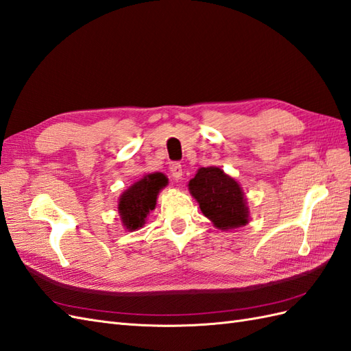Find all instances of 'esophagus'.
Masks as SVG:
<instances>
[{
  "instance_id": "esophagus-1",
  "label": "esophagus",
  "mask_w": 351,
  "mask_h": 351,
  "mask_svg": "<svg viewBox=\"0 0 351 351\" xmlns=\"http://www.w3.org/2000/svg\"><path fill=\"white\" fill-rule=\"evenodd\" d=\"M169 171H171V176H173V178L174 180H182V177H183V168H182V165L180 164H173L169 167Z\"/></svg>"
}]
</instances>
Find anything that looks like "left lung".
Wrapping results in <instances>:
<instances>
[{
  "instance_id": "8db88e82",
  "label": "left lung",
  "mask_w": 351,
  "mask_h": 351,
  "mask_svg": "<svg viewBox=\"0 0 351 351\" xmlns=\"http://www.w3.org/2000/svg\"><path fill=\"white\" fill-rule=\"evenodd\" d=\"M187 186L202 215L217 229L230 230L249 223L250 211L241 186L223 169L199 168Z\"/></svg>"
}]
</instances>
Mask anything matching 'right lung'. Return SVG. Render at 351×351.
Here are the masks:
<instances>
[{
  "label": "right lung",
  "instance_id": "obj_1",
  "mask_svg": "<svg viewBox=\"0 0 351 351\" xmlns=\"http://www.w3.org/2000/svg\"><path fill=\"white\" fill-rule=\"evenodd\" d=\"M168 184V178L162 173L146 174L131 184L121 195L117 204L122 225L126 230H138L146 223L147 216L156 207L159 192Z\"/></svg>",
  "mask_w": 351,
  "mask_h": 351
}]
</instances>
